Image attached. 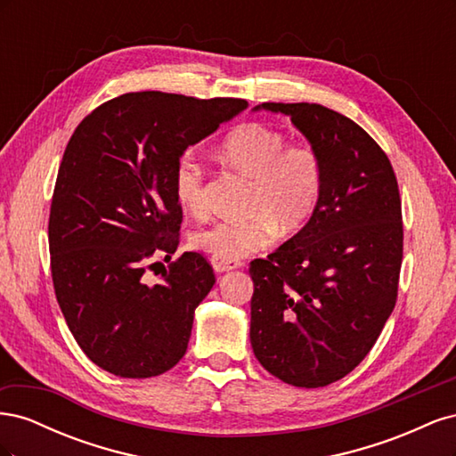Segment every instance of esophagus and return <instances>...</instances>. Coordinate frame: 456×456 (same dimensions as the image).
<instances>
[{
    "instance_id": "1",
    "label": "esophagus",
    "mask_w": 456,
    "mask_h": 456,
    "mask_svg": "<svg viewBox=\"0 0 456 456\" xmlns=\"http://www.w3.org/2000/svg\"><path fill=\"white\" fill-rule=\"evenodd\" d=\"M211 265L215 268V272L223 273V272H230L233 268H240V262L238 260H223L218 256H211Z\"/></svg>"
}]
</instances>
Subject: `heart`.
<instances>
[{
	"label": "heart",
	"instance_id": "1",
	"mask_svg": "<svg viewBox=\"0 0 456 456\" xmlns=\"http://www.w3.org/2000/svg\"><path fill=\"white\" fill-rule=\"evenodd\" d=\"M218 154L233 169L253 178L243 220L220 218L198 228L190 238L194 249L223 260H240L266 249L278 238L300 232L315 215L323 196L325 161L312 142L289 144V136L249 121L220 142ZM173 194L186 213L207 209L205 173L191 151L178 156L173 169Z\"/></svg>",
	"mask_w": 456,
	"mask_h": 456
}]
</instances>
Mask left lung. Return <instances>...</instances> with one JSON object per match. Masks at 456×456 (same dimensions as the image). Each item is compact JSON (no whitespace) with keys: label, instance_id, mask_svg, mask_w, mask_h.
Wrapping results in <instances>:
<instances>
[{"label":"left lung","instance_id":"8db88e82","mask_svg":"<svg viewBox=\"0 0 456 456\" xmlns=\"http://www.w3.org/2000/svg\"><path fill=\"white\" fill-rule=\"evenodd\" d=\"M322 151L323 196L310 223L249 273L251 346L298 388L346 377L375 346L403 258L402 198L384 150L355 121L310 102H262Z\"/></svg>","mask_w":456,"mask_h":456}]
</instances>
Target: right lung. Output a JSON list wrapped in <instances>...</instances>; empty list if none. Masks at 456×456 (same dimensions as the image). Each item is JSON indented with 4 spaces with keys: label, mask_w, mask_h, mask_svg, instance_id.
Segmentation results:
<instances>
[{
    "label": "right lung",
    "mask_w": 456,
    "mask_h": 456,
    "mask_svg": "<svg viewBox=\"0 0 456 456\" xmlns=\"http://www.w3.org/2000/svg\"><path fill=\"white\" fill-rule=\"evenodd\" d=\"M243 108V99L126 93L86 116L64 150L49 213L54 295L79 348L116 377H158L186 354L213 266L184 253L158 284L145 272L181 240L178 156Z\"/></svg>",
    "instance_id": "obj_1"
}]
</instances>
